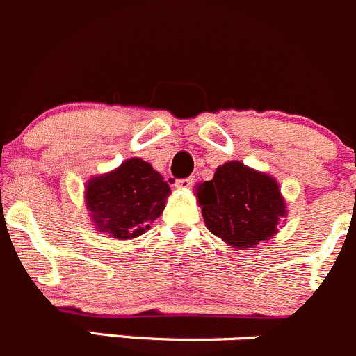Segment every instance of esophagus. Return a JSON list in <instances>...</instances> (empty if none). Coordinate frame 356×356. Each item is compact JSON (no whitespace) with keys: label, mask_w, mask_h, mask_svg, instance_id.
I'll list each match as a JSON object with an SVG mask.
<instances>
[{"label":"esophagus","mask_w":356,"mask_h":356,"mask_svg":"<svg viewBox=\"0 0 356 356\" xmlns=\"http://www.w3.org/2000/svg\"><path fill=\"white\" fill-rule=\"evenodd\" d=\"M195 184V179L193 177H186V179H179L177 182H175V186H177L179 189H189L191 186Z\"/></svg>","instance_id":"1"}]
</instances>
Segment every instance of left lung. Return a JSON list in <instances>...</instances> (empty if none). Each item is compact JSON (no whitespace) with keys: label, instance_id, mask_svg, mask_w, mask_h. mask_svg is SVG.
<instances>
[{"label":"left lung","instance_id":"1","mask_svg":"<svg viewBox=\"0 0 356 356\" xmlns=\"http://www.w3.org/2000/svg\"><path fill=\"white\" fill-rule=\"evenodd\" d=\"M210 233L234 248H254L278 233L287 205L275 177L241 161L220 165L212 181L196 186Z\"/></svg>","mask_w":356,"mask_h":356}]
</instances>
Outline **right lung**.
Masks as SVG:
<instances>
[{"label": "right lung", "mask_w": 356, "mask_h": 356, "mask_svg": "<svg viewBox=\"0 0 356 356\" xmlns=\"http://www.w3.org/2000/svg\"><path fill=\"white\" fill-rule=\"evenodd\" d=\"M168 195L170 186L160 172L140 158H130L109 174L86 182L85 205L97 231L130 240L161 216Z\"/></svg>", "instance_id": "add662e5"}]
</instances>
